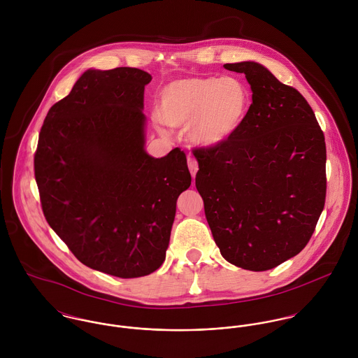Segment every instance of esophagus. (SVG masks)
I'll return each instance as SVG.
<instances>
[{"label": "esophagus", "instance_id": "1", "mask_svg": "<svg viewBox=\"0 0 358 358\" xmlns=\"http://www.w3.org/2000/svg\"><path fill=\"white\" fill-rule=\"evenodd\" d=\"M187 165H189V169H190V172H192V176L194 178L196 173H197V171H199V162H197V159H196L194 157H189V158H187Z\"/></svg>", "mask_w": 358, "mask_h": 358}]
</instances>
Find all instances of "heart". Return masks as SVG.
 <instances>
[{
  "mask_svg": "<svg viewBox=\"0 0 358 358\" xmlns=\"http://www.w3.org/2000/svg\"><path fill=\"white\" fill-rule=\"evenodd\" d=\"M252 95L243 80L226 77H187L165 85L158 98V118L169 127H187L200 146H219L244 125Z\"/></svg>",
  "mask_w": 358,
  "mask_h": 358,
  "instance_id": "b5f03b06",
  "label": "heart"
}]
</instances>
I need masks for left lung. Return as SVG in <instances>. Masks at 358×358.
I'll list each match as a JSON object with an SVG mask.
<instances>
[{"label": "left lung", "mask_w": 358, "mask_h": 358, "mask_svg": "<svg viewBox=\"0 0 358 358\" xmlns=\"http://www.w3.org/2000/svg\"><path fill=\"white\" fill-rule=\"evenodd\" d=\"M252 90L241 129L200 148L196 187L222 256L252 271L298 255L311 238L327 194L325 138L294 87L256 62L226 63Z\"/></svg>", "instance_id": "1"}]
</instances>
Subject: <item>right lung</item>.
Returning <instances> with one entry per match:
<instances>
[{
	"label": "right lung",
	"mask_w": 358,
	"mask_h": 358,
	"mask_svg": "<svg viewBox=\"0 0 358 358\" xmlns=\"http://www.w3.org/2000/svg\"><path fill=\"white\" fill-rule=\"evenodd\" d=\"M152 76L88 70L50 108L34 154L44 216L81 263L120 278L165 260L179 194L192 185L179 148L145 152L142 111Z\"/></svg>",
	"instance_id": "right-lung-1"
}]
</instances>
